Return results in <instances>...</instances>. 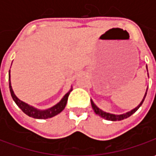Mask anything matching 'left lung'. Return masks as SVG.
I'll return each mask as SVG.
<instances>
[{"label":"left lung","mask_w":156,"mask_h":156,"mask_svg":"<svg viewBox=\"0 0 156 156\" xmlns=\"http://www.w3.org/2000/svg\"><path fill=\"white\" fill-rule=\"evenodd\" d=\"M146 68H147V66H146ZM146 94H147V90H146V93H145V94H144V98L142 99V101L140 102V104L138 105L136 108H134V109H132L130 111L127 112V113H125V114H123V115H114V114H109V113H107V112L103 111L102 109L97 107L96 105H94V103L93 102V100L91 99V105H92V108L94 110L95 114L96 115H99L100 117L104 118L105 119H107V120H110V121H119V120H122V119H127L128 117H129L131 115H133L134 113L137 111L139 108L140 107L142 104H143V102H144V98H145V96H146Z\"/></svg>","instance_id":"left-lung-1"}]
</instances>
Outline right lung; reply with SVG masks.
<instances>
[{
    "instance_id": "obj_1",
    "label": "right lung",
    "mask_w": 156,
    "mask_h": 156,
    "mask_svg": "<svg viewBox=\"0 0 156 156\" xmlns=\"http://www.w3.org/2000/svg\"><path fill=\"white\" fill-rule=\"evenodd\" d=\"M9 88H10V92H11V95H12L13 100L15 101L16 105L19 108L22 109V111L25 113L26 115H28L29 117L34 118V119H48V118H51L55 116V115H58L59 113H61L63 109H64L65 106L67 105V101H68V98L69 96L70 92L72 91V88L69 90L68 93L63 96V98H62L61 101L58 103L57 105L52 106L51 108L45 109V110H40L37 108L32 107L31 105L26 104L25 102L20 100L14 94V92L12 90V84H11V79H10V71H9Z\"/></svg>"
}]
</instances>
